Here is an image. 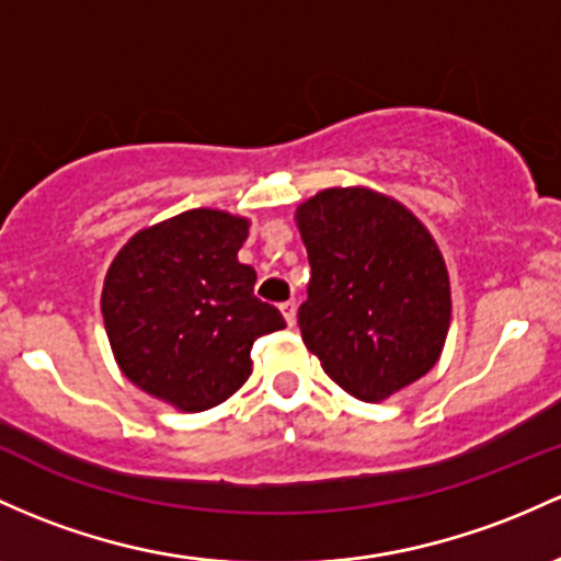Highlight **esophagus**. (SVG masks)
I'll list each match as a JSON object with an SVG mask.
<instances>
[{
	"label": "esophagus",
	"mask_w": 561,
	"mask_h": 561,
	"mask_svg": "<svg viewBox=\"0 0 561 561\" xmlns=\"http://www.w3.org/2000/svg\"><path fill=\"white\" fill-rule=\"evenodd\" d=\"M279 309H282V317H285V322L293 328V324H295V311H298L295 300H285V304H282Z\"/></svg>",
	"instance_id": "1"
}]
</instances>
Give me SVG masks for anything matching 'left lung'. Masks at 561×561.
Instances as JSON below:
<instances>
[{
	"mask_svg": "<svg viewBox=\"0 0 561 561\" xmlns=\"http://www.w3.org/2000/svg\"><path fill=\"white\" fill-rule=\"evenodd\" d=\"M309 250L306 348L351 397L383 402L439 362L450 330V274L431 231L402 202L332 186L295 210Z\"/></svg>",
	"mask_w": 561,
	"mask_h": 561,
	"instance_id": "1",
	"label": "left lung"
}]
</instances>
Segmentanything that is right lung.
<instances>
[{
  "label": "right lung",
  "instance_id": "1",
  "mask_svg": "<svg viewBox=\"0 0 561 561\" xmlns=\"http://www.w3.org/2000/svg\"><path fill=\"white\" fill-rule=\"evenodd\" d=\"M248 231L242 215L196 207L140 229L111 261L101 311L116 365L170 408L226 402L250 378L252 343L285 328L237 257Z\"/></svg>",
  "mask_w": 561,
  "mask_h": 561
}]
</instances>
